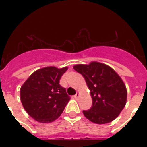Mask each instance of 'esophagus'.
I'll return each instance as SVG.
<instances>
[{
  "mask_svg": "<svg viewBox=\"0 0 147 147\" xmlns=\"http://www.w3.org/2000/svg\"><path fill=\"white\" fill-rule=\"evenodd\" d=\"M78 97H79V92H77V93L74 95V98H76V99H77V98H78Z\"/></svg>",
  "mask_w": 147,
  "mask_h": 147,
  "instance_id": "esophagus-1",
  "label": "esophagus"
}]
</instances>
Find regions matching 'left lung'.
I'll use <instances>...</instances> for the list:
<instances>
[{
  "instance_id": "1",
  "label": "left lung",
  "mask_w": 147,
  "mask_h": 147,
  "mask_svg": "<svg viewBox=\"0 0 147 147\" xmlns=\"http://www.w3.org/2000/svg\"><path fill=\"white\" fill-rule=\"evenodd\" d=\"M73 68L85 78L92 98V107L83 111L85 117L98 124L114 121L127 102V88L121 77L112 68L98 62Z\"/></svg>"
}]
</instances>
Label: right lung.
Listing matches in <instances>:
<instances>
[{
    "label": "right lung",
    "mask_w": 147,
    "mask_h": 147,
    "mask_svg": "<svg viewBox=\"0 0 147 147\" xmlns=\"http://www.w3.org/2000/svg\"><path fill=\"white\" fill-rule=\"evenodd\" d=\"M68 67H45L34 71L20 88L24 109L35 121L50 123L61 115L70 100L66 90L59 85Z\"/></svg>",
    "instance_id": "add662e5"
}]
</instances>
